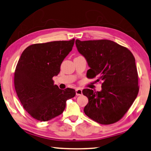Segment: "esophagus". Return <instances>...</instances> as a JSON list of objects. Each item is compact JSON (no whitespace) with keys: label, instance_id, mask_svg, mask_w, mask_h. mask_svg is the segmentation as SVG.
Segmentation results:
<instances>
[{"label":"esophagus","instance_id":"34e87169","mask_svg":"<svg viewBox=\"0 0 151 151\" xmlns=\"http://www.w3.org/2000/svg\"><path fill=\"white\" fill-rule=\"evenodd\" d=\"M82 94V91L80 88H76V96H81Z\"/></svg>","mask_w":151,"mask_h":151}]
</instances>
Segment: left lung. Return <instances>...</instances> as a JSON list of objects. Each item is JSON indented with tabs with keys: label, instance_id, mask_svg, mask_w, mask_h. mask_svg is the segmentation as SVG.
<instances>
[{
	"label": "left lung",
	"instance_id": "8db88e82",
	"mask_svg": "<svg viewBox=\"0 0 151 151\" xmlns=\"http://www.w3.org/2000/svg\"><path fill=\"white\" fill-rule=\"evenodd\" d=\"M80 54L90 69L88 78H97L102 90L84 89L88 98L84 113L101 124H111L124 116L139 92L138 74L134 55L124 46L109 40H76Z\"/></svg>",
	"mask_w": 151,
	"mask_h": 151
}]
</instances>
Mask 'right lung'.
Here are the masks:
<instances>
[{
    "mask_svg": "<svg viewBox=\"0 0 151 151\" xmlns=\"http://www.w3.org/2000/svg\"><path fill=\"white\" fill-rule=\"evenodd\" d=\"M74 43L75 38L34 44L21 55L14 73L15 90L23 108L35 119L46 122L59 116L67 100L75 96V90H61L52 79L60 73Z\"/></svg>",
    "mask_w": 151,
    "mask_h": 151,
    "instance_id": "1",
    "label": "right lung"
}]
</instances>
